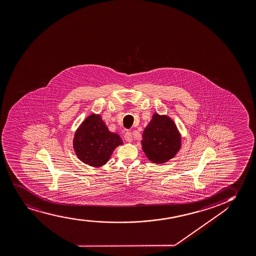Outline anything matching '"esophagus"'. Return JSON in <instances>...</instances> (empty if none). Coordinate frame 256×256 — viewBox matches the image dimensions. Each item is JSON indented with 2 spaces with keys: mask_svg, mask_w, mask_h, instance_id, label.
I'll return each mask as SVG.
<instances>
[{
  "mask_svg": "<svg viewBox=\"0 0 256 256\" xmlns=\"http://www.w3.org/2000/svg\"><path fill=\"white\" fill-rule=\"evenodd\" d=\"M124 138H125V140H126V142H132V132H125V134H124Z\"/></svg>",
  "mask_w": 256,
  "mask_h": 256,
  "instance_id": "34e87169",
  "label": "esophagus"
}]
</instances>
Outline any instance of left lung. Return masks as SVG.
<instances>
[{"instance_id":"8db88e82","label":"left lung","mask_w":256,"mask_h":256,"mask_svg":"<svg viewBox=\"0 0 256 256\" xmlns=\"http://www.w3.org/2000/svg\"><path fill=\"white\" fill-rule=\"evenodd\" d=\"M142 140V149L154 163L162 164L174 158L181 148V136L174 120L166 116L154 114Z\"/></svg>"}]
</instances>
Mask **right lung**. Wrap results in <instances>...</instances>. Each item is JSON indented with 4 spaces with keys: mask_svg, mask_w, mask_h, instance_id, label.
<instances>
[{
    "mask_svg": "<svg viewBox=\"0 0 256 256\" xmlns=\"http://www.w3.org/2000/svg\"><path fill=\"white\" fill-rule=\"evenodd\" d=\"M122 144L120 136L110 132L101 116L95 114L82 122L73 140V148L78 158L96 168L106 164L114 148Z\"/></svg>",
    "mask_w": 256,
    "mask_h": 256,
    "instance_id": "add662e5",
    "label": "right lung"
}]
</instances>
